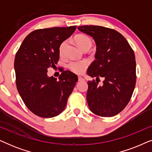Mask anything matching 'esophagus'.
Returning <instances> with one entry per match:
<instances>
[{"label": "esophagus", "instance_id": "34e87169", "mask_svg": "<svg viewBox=\"0 0 152 152\" xmlns=\"http://www.w3.org/2000/svg\"><path fill=\"white\" fill-rule=\"evenodd\" d=\"M78 81H79V82H82V81H84V79L82 77L79 76L78 77Z\"/></svg>", "mask_w": 152, "mask_h": 152}]
</instances>
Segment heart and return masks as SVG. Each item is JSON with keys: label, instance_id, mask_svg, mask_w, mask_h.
<instances>
[{"label": "heart", "instance_id": "obj_1", "mask_svg": "<svg viewBox=\"0 0 152 152\" xmlns=\"http://www.w3.org/2000/svg\"><path fill=\"white\" fill-rule=\"evenodd\" d=\"M75 42L80 48L82 50L85 49H90L93 45V41L90 37L85 34H79L75 37ZM67 44V41H64L61 43L59 47V53L62 55L65 49L66 45ZM88 62L86 60L82 61H73L70 62L68 64V67L72 72L76 74H82L85 71L86 68L88 67Z\"/></svg>", "mask_w": 152, "mask_h": 152}]
</instances>
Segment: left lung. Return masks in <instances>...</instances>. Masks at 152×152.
Here are the masks:
<instances>
[{
  "instance_id": "1",
  "label": "left lung",
  "mask_w": 152,
  "mask_h": 152,
  "mask_svg": "<svg viewBox=\"0 0 152 152\" xmlns=\"http://www.w3.org/2000/svg\"><path fill=\"white\" fill-rule=\"evenodd\" d=\"M78 30L90 35L96 43L95 60L87 74L95 80L88 82L86 99L95 115L112 117L121 112L129 102L136 82V59L126 39L115 30L102 26H83ZM105 79L102 86L96 80Z\"/></svg>"
}]
</instances>
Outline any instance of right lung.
<instances>
[{"mask_svg":"<svg viewBox=\"0 0 152 152\" xmlns=\"http://www.w3.org/2000/svg\"><path fill=\"white\" fill-rule=\"evenodd\" d=\"M76 26L39 29L30 33L16 54V88L28 109L41 118H53L65 109L77 76L69 70L59 80L47 75L59 58V47L71 36Z\"/></svg>","mask_w":152,"mask_h":152,"instance_id":"obj_1","label":"right lung"}]
</instances>
